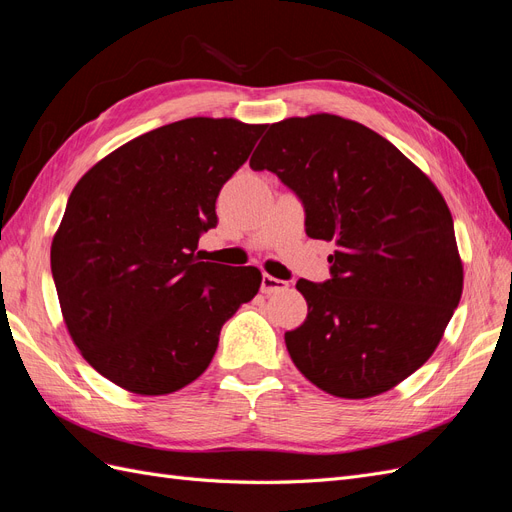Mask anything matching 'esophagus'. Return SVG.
Returning a JSON list of instances; mask_svg holds the SVG:
<instances>
[{
	"label": "esophagus",
	"instance_id": "esophagus-1",
	"mask_svg": "<svg viewBox=\"0 0 512 512\" xmlns=\"http://www.w3.org/2000/svg\"><path fill=\"white\" fill-rule=\"evenodd\" d=\"M288 288V282L284 280H277L273 275H262V282H260V290L265 294H273V292H282Z\"/></svg>",
	"mask_w": 512,
	"mask_h": 512
}]
</instances>
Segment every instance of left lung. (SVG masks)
<instances>
[{"label": "left lung", "instance_id": "8db88e82", "mask_svg": "<svg viewBox=\"0 0 512 512\" xmlns=\"http://www.w3.org/2000/svg\"><path fill=\"white\" fill-rule=\"evenodd\" d=\"M301 198L305 232L335 243L331 280L297 282L307 318L284 335L324 393L391 391L438 348L463 290L453 215L393 143L329 113L271 123L250 160Z\"/></svg>", "mask_w": 512, "mask_h": 512}]
</instances>
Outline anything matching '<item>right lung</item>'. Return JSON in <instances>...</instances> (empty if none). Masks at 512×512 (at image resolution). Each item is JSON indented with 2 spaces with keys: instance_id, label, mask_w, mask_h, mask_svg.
Segmentation results:
<instances>
[{
  "instance_id": "obj_1",
  "label": "right lung",
  "mask_w": 512,
  "mask_h": 512,
  "mask_svg": "<svg viewBox=\"0 0 512 512\" xmlns=\"http://www.w3.org/2000/svg\"><path fill=\"white\" fill-rule=\"evenodd\" d=\"M265 123L190 117L132 138L74 185L51 243L61 316L83 359L136 395L194 382L224 322L254 299L256 267L200 262L222 185Z\"/></svg>"
}]
</instances>
